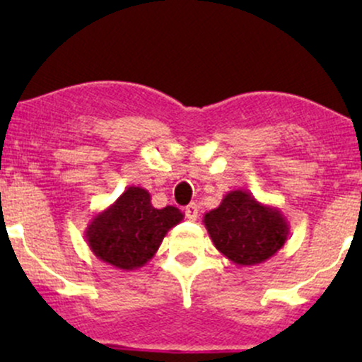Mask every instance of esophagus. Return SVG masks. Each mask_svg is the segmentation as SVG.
Here are the masks:
<instances>
[{
	"label": "esophagus",
	"mask_w": 362,
	"mask_h": 362,
	"mask_svg": "<svg viewBox=\"0 0 362 362\" xmlns=\"http://www.w3.org/2000/svg\"><path fill=\"white\" fill-rule=\"evenodd\" d=\"M185 216L187 219H190V221H195L199 216V206L195 204V202H192V204H189L185 207Z\"/></svg>",
	"instance_id": "34e87169"
}]
</instances>
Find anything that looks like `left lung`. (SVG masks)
Segmentation results:
<instances>
[{
	"mask_svg": "<svg viewBox=\"0 0 362 362\" xmlns=\"http://www.w3.org/2000/svg\"><path fill=\"white\" fill-rule=\"evenodd\" d=\"M214 247L236 265H259L284 247L289 224L279 207L262 204L250 192L236 189L204 214Z\"/></svg>",
	"mask_w": 362,
	"mask_h": 362,
	"instance_id": "obj_1",
	"label": "left lung"
}]
</instances>
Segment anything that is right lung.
<instances>
[{
    "instance_id": "obj_1",
    "label": "right lung",
    "mask_w": 362,
    "mask_h": 362,
    "mask_svg": "<svg viewBox=\"0 0 362 362\" xmlns=\"http://www.w3.org/2000/svg\"><path fill=\"white\" fill-rule=\"evenodd\" d=\"M182 219L180 209H156L148 190L132 185L91 218L85 238L97 259L120 271H134L155 257L165 235Z\"/></svg>"
}]
</instances>
